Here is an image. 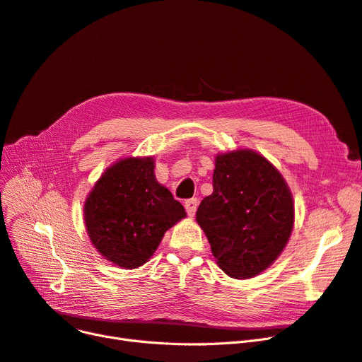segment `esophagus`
I'll return each instance as SVG.
<instances>
[{
  "instance_id": "esophagus-1",
  "label": "esophagus",
  "mask_w": 362,
  "mask_h": 362,
  "mask_svg": "<svg viewBox=\"0 0 362 362\" xmlns=\"http://www.w3.org/2000/svg\"><path fill=\"white\" fill-rule=\"evenodd\" d=\"M185 209H186L187 216L194 217V216H195V211H197V209H198V199H197V198L187 199V201L185 202Z\"/></svg>"
}]
</instances>
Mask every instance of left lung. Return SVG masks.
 <instances>
[{"instance_id":"8db88e82","label":"left lung","mask_w":362,"mask_h":362,"mask_svg":"<svg viewBox=\"0 0 362 362\" xmlns=\"http://www.w3.org/2000/svg\"><path fill=\"white\" fill-rule=\"evenodd\" d=\"M218 268L237 279L253 278L287 245L294 204L281 173L260 153L238 149L216 156L213 194L197 210Z\"/></svg>"}]
</instances>
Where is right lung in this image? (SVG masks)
Masks as SVG:
<instances>
[{"mask_svg":"<svg viewBox=\"0 0 362 362\" xmlns=\"http://www.w3.org/2000/svg\"><path fill=\"white\" fill-rule=\"evenodd\" d=\"M153 160L124 158L106 168L84 204L91 244L119 268L136 269L152 257L185 209L153 175Z\"/></svg>","mask_w":362,"mask_h":362,"instance_id":"add662e5","label":"right lung"}]
</instances>
